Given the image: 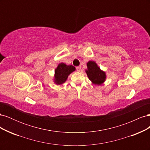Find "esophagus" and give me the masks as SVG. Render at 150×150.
I'll return each instance as SVG.
<instances>
[{"label":"esophagus","mask_w":150,"mask_h":150,"mask_svg":"<svg viewBox=\"0 0 150 150\" xmlns=\"http://www.w3.org/2000/svg\"><path fill=\"white\" fill-rule=\"evenodd\" d=\"M76 70H77V71H78V72H80V71H81V66L77 67H76Z\"/></svg>","instance_id":"obj_1"}]
</instances>
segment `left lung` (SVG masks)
Returning a JSON list of instances; mask_svg holds the SVG:
<instances>
[{
	"label": "left lung",
	"mask_w": 150,
	"mask_h": 150,
	"mask_svg": "<svg viewBox=\"0 0 150 150\" xmlns=\"http://www.w3.org/2000/svg\"><path fill=\"white\" fill-rule=\"evenodd\" d=\"M87 69L85 70L89 79L95 85H101L106 79V72L101 70L97 63L94 61L87 62Z\"/></svg>",
	"instance_id": "8db88e82"
}]
</instances>
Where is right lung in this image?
Listing matches in <instances>:
<instances>
[{
    "mask_svg": "<svg viewBox=\"0 0 150 150\" xmlns=\"http://www.w3.org/2000/svg\"><path fill=\"white\" fill-rule=\"evenodd\" d=\"M76 71V68L72 65H67L65 63H59L54 71L53 81L57 85L64 84L72 72Z\"/></svg>",
    "mask_w": 150,
    "mask_h": 150,
    "instance_id": "add662e5",
    "label": "right lung"
}]
</instances>
